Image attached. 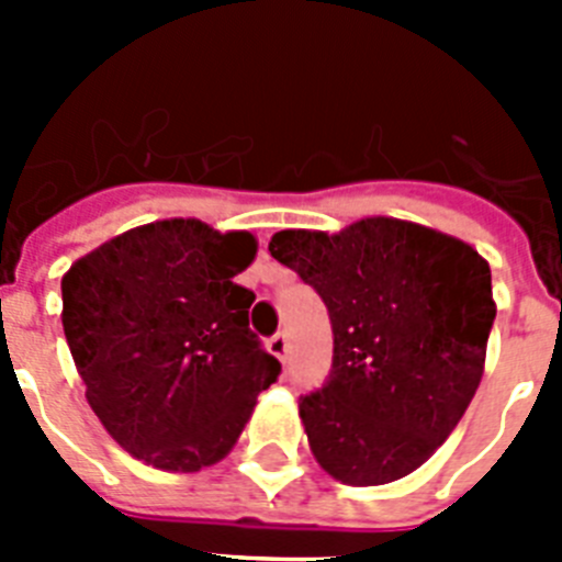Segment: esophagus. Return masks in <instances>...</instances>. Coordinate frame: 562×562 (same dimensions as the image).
I'll list each match as a JSON object with an SVG mask.
<instances>
[{
    "instance_id": "34e87169",
    "label": "esophagus",
    "mask_w": 562,
    "mask_h": 562,
    "mask_svg": "<svg viewBox=\"0 0 562 562\" xmlns=\"http://www.w3.org/2000/svg\"><path fill=\"white\" fill-rule=\"evenodd\" d=\"M270 355L278 357L281 362L286 360V355H290V337H286V331H276L270 337Z\"/></svg>"
}]
</instances>
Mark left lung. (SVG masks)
Here are the masks:
<instances>
[{"label":"left lung","instance_id":"obj_1","mask_svg":"<svg viewBox=\"0 0 562 562\" xmlns=\"http://www.w3.org/2000/svg\"><path fill=\"white\" fill-rule=\"evenodd\" d=\"M270 252L329 310L331 371L297 402L317 464L351 486L414 473L484 374L490 265L459 238L389 216L337 236L281 231Z\"/></svg>","mask_w":562,"mask_h":562}]
</instances>
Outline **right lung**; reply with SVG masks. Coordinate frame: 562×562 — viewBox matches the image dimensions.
<instances>
[{
	"label": "right lung",
	"mask_w": 562,
	"mask_h": 562,
	"mask_svg": "<svg viewBox=\"0 0 562 562\" xmlns=\"http://www.w3.org/2000/svg\"><path fill=\"white\" fill-rule=\"evenodd\" d=\"M250 233L134 227L61 278V324L103 428L134 459L196 473L225 459L281 362L250 329Z\"/></svg>",
	"instance_id": "1"
}]
</instances>
